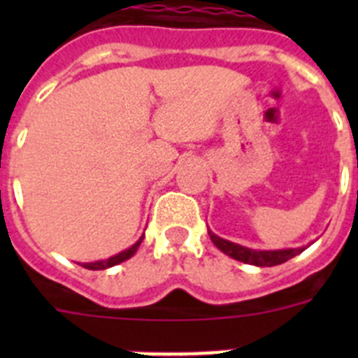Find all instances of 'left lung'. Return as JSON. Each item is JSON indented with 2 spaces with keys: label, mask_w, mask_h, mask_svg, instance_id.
<instances>
[{
  "label": "left lung",
  "mask_w": 358,
  "mask_h": 358,
  "mask_svg": "<svg viewBox=\"0 0 358 358\" xmlns=\"http://www.w3.org/2000/svg\"><path fill=\"white\" fill-rule=\"evenodd\" d=\"M208 233H210L211 242H213L220 251L226 252L227 256H231V258H235V260L238 262H243V264L258 265V267H273V265L285 264L287 260H290V258H294V256L299 255V252L303 251V248L283 249V251H252V249L242 248L238 243L227 242V240L213 235L211 231H208Z\"/></svg>",
  "instance_id": "1"
}]
</instances>
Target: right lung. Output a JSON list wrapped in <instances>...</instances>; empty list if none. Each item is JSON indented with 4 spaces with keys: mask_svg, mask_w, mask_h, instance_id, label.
Listing matches in <instances>:
<instances>
[{
    "mask_svg": "<svg viewBox=\"0 0 358 358\" xmlns=\"http://www.w3.org/2000/svg\"><path fill=\"white\" fill-rule=\"evenodd\" d=\"M141 240H143V236H141V238L138 240V242H136L134 245H132V248H129L127 251L120 252V255L113 256V258H107V260H102V262H93V264H82V267H85V268H91V271H103V268H107V267H113V265H118V264H122V262L129 260V258H131V256L134 255V252H136V249L140 248Z\"/></svg>",
    "mask_w": 358,
    "mask_h": 358,
    "instance_id": "1",
    "label": "right lung"
}]
</instances>
